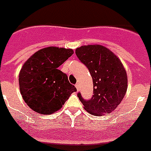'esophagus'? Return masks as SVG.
Here are the masks:
<instances>
[{
  "label": "esophagus",
  "instance_id": "34e87169",
  "mask_svg": "<svg viewBox=\"0 0 151 151\" xmlns=\"http://www.w3.org/2000/svg\"><path fill=\"white\" fill-rule=\"evenodd\" d=\"M75 86H76V88H77V90L79 91V89H80V85H79L78 83H77L75 85Z\"/></svg>",
  "mask_w": 151,
  "mask_h": 151
}]
</instances>
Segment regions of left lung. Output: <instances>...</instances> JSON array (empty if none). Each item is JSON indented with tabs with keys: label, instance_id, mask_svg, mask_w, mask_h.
Returning a JSON list of instances; mask_svg holds the SVG:
<instances>
[{
	"label": "left lung",
	"instance_id": "left-lung-1",
	"mask_svg": "<svg viewBox=\"0 0 151 151\" xmlns=\"http://www.w3.org/2000/svg\"><path fill=\"white\" fill-rule=\"evenodd\" d=\"M76 55L93 78V95L85 100L78 96L85 109L94 116L111 113L125 96L127 77L125 69L116 55L101 45H88L77 48Z\"/></svg>",
	"mask_w": 151,
	"mask_h": 151
}]
</instances>
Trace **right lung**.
Masks as SVG:
<instances>
[{"instance_id":"add662e5","label":"right lung","mask_w":151,"mask_h":151,"mask_svg":"<svg viewBox=\"0 0 151 151\" xmlns=\"http://www.w3.org/2000/svg\"><path fill=\"white\" fill-rule=\"evenodd\" d=\"M73 54L72 49L49 47L38 50L24 64L19 74V90L30 109L52 114L77 91L67 75L58 69Z\"/></svg>"}]
</instances>
